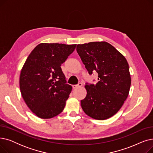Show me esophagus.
Listing matches in <instances>:
<instances>
[{
  "mask_svg": "<svg viewBox=\"0 0 153 153\" xmlns=\"http://www.w3.org/2000/svg\"><path fill=\"white\" fill-rule=\"evenodd\" d=\"M82 85V83H79V84H77V85H72V87H73V89H76V88L81 87Z\"/></svg>",
  "mask_w": 153,
  "mask_h": 153,
  "instance_id": "1",
  "label": "esophagus"
}]
</instances>
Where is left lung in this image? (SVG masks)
<instances>
[{
	"mask_svg": "<svg viewBox=\"0 0 153 153\" xmlns=\"http://www.w3.org/2000/svg\"><path fill=\"white\" fill-rule=\"evenodd\" d=\"M76 50L89 74L97 72L99 82L86 84L81 101L85 114L99 120L108 119L121 108L129 94L131 76L125 56L106 42L77 45Z\"/></svg>",
	"mask_w": 153,
	"mask_h": 153,
	"instance_id": "8db88e82",
	"label": "left lung"
}]
</instances>
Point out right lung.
Returning <instances> with one entry per match:
<instances>
[{"instance_id": "1", "label": "right lung", "mask_w": 153, "mask_h": 153, "mask_svg": "<svg viewBox=\"0 0 153 153\" xmlns=\"http://www.w3.org/2000/svg\"><path fill=\"white\" fill-rule=\"evenodd\" d=\"M76 47L40 43L24 64L20 76V92L27 105L38 117L51 118L64 110L72 86L66 84L61 66Z\"/></svg>"}]
</instances>
